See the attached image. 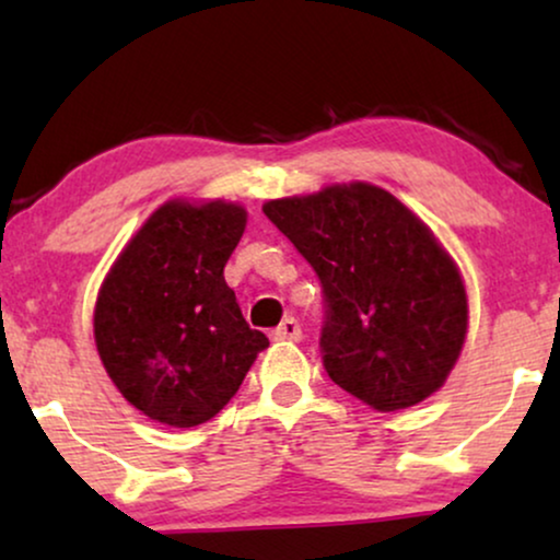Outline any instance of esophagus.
<instances>
[{
	"label": "esophagus",
	"instance_id": "1",
	"mask_svg": "<svg viewBox=\"0 0 560 560\" xmlns=\"http://www.w3.org/2000/svg\"><path fill=\"white\" fill-rule=\"evenodd\" d=\"M272 336L278 341H301L303 339V328L293 316H288V318H282V324L278 328H275Z\"/></svg>",
	"mask_w": 560,
	"mask_h": 560
}]
</instances>
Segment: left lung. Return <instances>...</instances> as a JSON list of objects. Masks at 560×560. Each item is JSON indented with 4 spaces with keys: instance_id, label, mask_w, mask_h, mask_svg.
Masks as SVG:
<instances>
[{
    "instance_id": "obj_1",
    "label": "left lung",
    "mask_w": 560,
    "mask_h": 560,
    "mask_svg": "<svg viewBox=\"0 0 560 560\" xmlns=\"http://www.w3.org/2000/svg\"><path fill=\"white\" fill-rule=\"evenodd\" d=\"M262 211L320 280L328 377L382 412L433 395L464 347L466 290L431 229L370 183Z\"/></svg>"
}]
</instances>
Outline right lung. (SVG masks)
<instances>
[{
  "instance_id": "obj_1",
  "label": "right lung",
  "mask_w": 560,
  "mask_h": 560,
  "mask_svg": "<svg viewBox=\"0 0 560 560\" xmlns=\"http://www.w3.org/2000/svg\"><path fill=\"white\" fill-rule=\"evenodd\" d=\"M244 226L236 203L160 206L98 290V357L119 393L158 423L211 420L270 343L224 280Z\"/></svg>"
}]
</instances>
